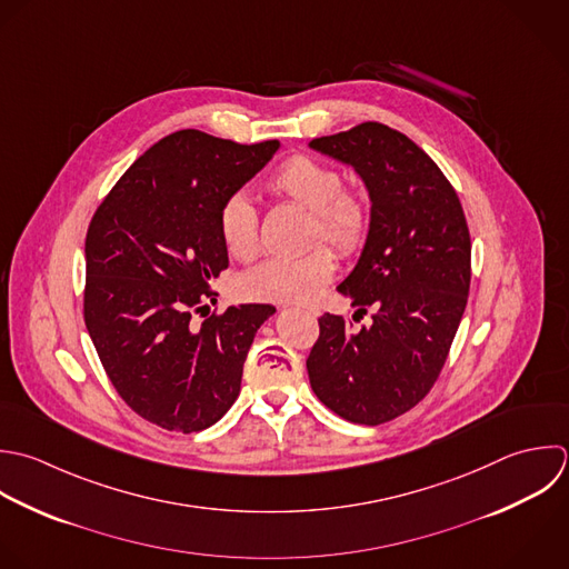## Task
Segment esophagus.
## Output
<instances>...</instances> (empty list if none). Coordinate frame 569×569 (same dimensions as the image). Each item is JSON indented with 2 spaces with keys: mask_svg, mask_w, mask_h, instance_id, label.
<instances>
[{
  "mask_svg": "<svg viewBox=\"0 0 569 569\" xmlns=\"http://www.w3.org/2000/svg\"><path fill=\"white\" fill-rule=\"evenodd\" d=\"M303 312L310 315V317H319V308L317 306H308V308H303Z\"/></svg>",
  "mask_w": 569,
  "mask_h": 569,
  "instance_id": "esophagus-1",
  "label": "esophagus"
}]
</instances>
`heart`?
<instances>
[{"label": "heart", "instance_id": "obj_1", "mask_svg": "<svg viewBox=\"0 0 569 569\" xmlns=\"http://www.w3.org/2000/svg\"><path fill=\"white\" fill-rule=\"evenodd\" d=\"M270 186L312 212V239H323L339 254L357 252L370 232V203L343 190V177L308 154H295L279 166ZM223 243L234 257L252 254L259 234V214L246 194H232L221 210ZM335 277V259L326 248L303 257H270L243 277V292L254 299L306 303Z\"/></svg>", "mask_w": 569, "mask_h": 569}]
</instances>
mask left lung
<instances>
[{"mask_svg": "<svg viewBox=\"0 0 569 569\" xmlns=\"http://www.w3.org/2000/svg\"><path fill=\"white\" fill-rule=\"evenodd\" d=\"M312 150L350 166L370 197V232L337 286L372 323L352 332L323 315L306 361L315 395L339 417L379 426L435 386L470 292L472 243L461 201L439 166L377 121L319 137Z\"/></svg>", "mask_w": 569, "mask_h": 569, "instance_id": "left-lung-1", "label": "left lung"}]
</instances>
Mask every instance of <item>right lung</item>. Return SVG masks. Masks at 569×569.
I'll use <instances>...</instances> for the list:
<instances>
[{"label": "right lung", "mask_w": 569, "mask_h": 569, "mask_svg": "<svg viewBox=\"0 0 569 569\" xmlns=\"http://www.w3.org/2000/svg\"><path fill=\"white\" fill-rule=\"evenodd\" d=\"M279 148L177 130L121 174L88 226V335L119 397L163 430L199 432L230 410L254 335L274 315L241 303L192 323L228 268L223 203Z\"/></svg>", "instance_id": "right-lung-1"}]
</instances>
